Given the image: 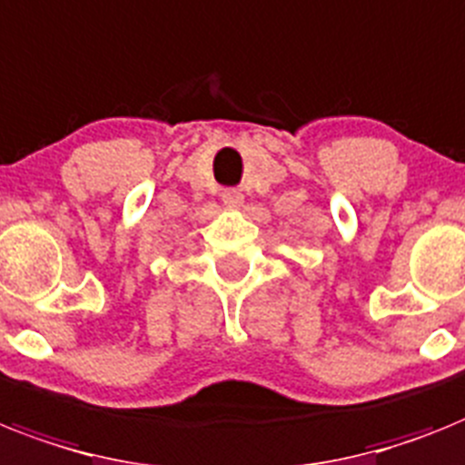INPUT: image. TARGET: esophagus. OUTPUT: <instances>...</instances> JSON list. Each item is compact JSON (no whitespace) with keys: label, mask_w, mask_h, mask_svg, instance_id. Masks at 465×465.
<instances>
[{"label":"esophagus","mask_w":465,"mask_h":465,"mask_svg":"<svg viewBox=\"0 0 465 465\" xmlns=\"http://www.w3.org/2000/svg\"><path fill=\"white\" fill-rule=\"evenodd\" d=\"M223 202L228 206H240L242 204V192L240 190H225Z\"/></svg>","instance_id":"34e87169"}]
</instances>
